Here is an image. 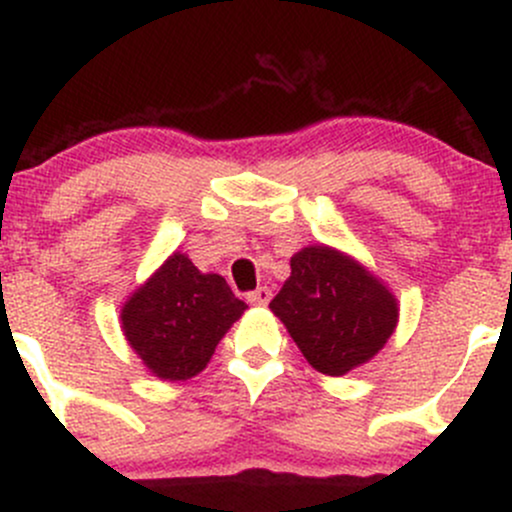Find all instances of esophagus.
Wrapping results in <instances>:
<instances>
[{"label":"esophagus","mask_w":512,"mask_h":512,"mask_svg":"<svg viewBox=\"0 0 512 512\" xmlns=\"http://www.w3.org/2000/svg\"><path fill=\"white\" fill-rule=\"evenodd\" d=\"M246 300H249L251 305H268V302H271V290L256 288V290H251L249 295H246Z\"/></svg>","instance_id":"34e87169"}]
</instances>
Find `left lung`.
<instances>
[{
    "label": "left lung",
    "mask_w": 512,
    "mask_h": 512,
    "mask_svg": "<svg viewBox=\"0 0 512 512\" xmlns=\"http://www.w3.org/2000/svg\"><path fill=\"white\" fill-rule=\"evenodd\" d=\"M307 364L344 376L371 361L398 324V302L359 261L332 246H305L290 258V278L271 300Z\"/></svg>",
    "instance_id": "left-lung-1"
}]
</instances>
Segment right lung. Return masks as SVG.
I'll return each instance as SVG.
<instances>
[{"label": "right lung", "mask_w": 512, "mask_h": 512, "mask_svg": "<svg viewBox=\"0 0 512 512\" xmlns=\"http://www.w3.org/2000/svg\"><path fill=\"white\" fill-rule=\"evenodd\" d=\"M246 307L222 276L197 271L188 256L175 251L126 300L122 332L153 376L188 381L210 364Z\"/></svg>", "instance_id": "right-lung-1"}]
</instances>
